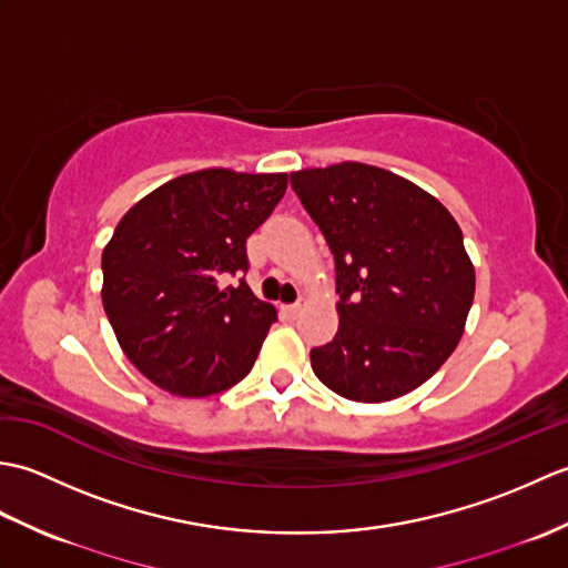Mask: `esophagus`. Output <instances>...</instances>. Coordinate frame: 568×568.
Returning a JSON list of instances; mask_svg holds the SVG:
<instances>
[{
    "instance_id": "1",
    "label": "esophagus",
    "mask_w": 568,
    "mask_h": 568,
    "mask_svg": "<svg viewBox=\"0 0 568 568\" xmlns=\"http://www.w3.org/2000/svg\"><path fill=\"white\" fill-rule=\"evenodd\" d=\"M305 305H307V303H305V297H300L297 303H293V305H285V307H283V312H285L287 317H297L300 312H303V307H305Z\"/></svg>"
}]
</instances>
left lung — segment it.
Masks as SVG:
<instances>
[{
  "label": "left lung",
  "instance_id": "8db88e82",
  "mask_svg": "<svg viewBox=\"0 0 568 568\" xmlns=\"http://www.w3.org/2000/svg\"><path fill=\"white\" fill-rule=\"evenodd\" d=\"M336 265L339 332L312 371L356 403L395 400L439 371L464 334L476 273L439 200L366 163L291 173Z\"/></svg>",
  "mask_w": 568,
  "mask_h": 568
}]
</instances>
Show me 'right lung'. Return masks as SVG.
I'll use <instances>...</instances> for the list:
<instances>
[{
	"instance_id": "1",
	"label": "right lung",
	"mask_w": 568,
	"mask_h": 568,
	"mask_svg": "<svg viewBox=\"0 0 568 568\" xmlns=\"http://www.w3.org/2000/svg\"><path fill=\"white\" fill-rule=\"evenodd\" d=\"M285 173L210 168L153 190L102 251V303L131 364L159 388L204 397L256 364L277 320L246 283V239L268 220ZM226 276L239 286L224 288Z\"/></svg>"
}]
</instances>
